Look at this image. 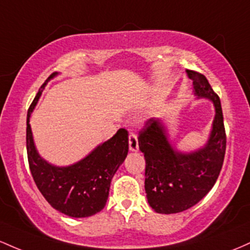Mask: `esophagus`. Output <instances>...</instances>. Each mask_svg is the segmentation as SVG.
<instances>
[{
    "mask_svg": "<svg viewBox=\"0 0 250 250\" xmlns=\"http://www.w3.org/2000/svg\"><path fill=\"white\" fill-rule=\"evenodd\" d=\"M128 147H130L131 151H138L139 148L138 139H137V136L133 132H130V136H128Z\"/></svg>",
    "mask_w": 250,
    "mask_h": 250,
    "instance_id": "obj_1",
    "label": "esophagus"
}]
</instances>
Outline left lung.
<instances>
[{
    "mask_svg": "<svg viewBox=\"0 0 250 250\" xmlns=\"http://www.w3.org/2000/svg\"><path fill=\"white\" fill-rule=\"evenodd\" d=\"M193 94L215 106L209 139L192 152L177 151L161 119L151 118L139 131V148L145 157V191L150 207L159 214H176L197 204L217 181L226 155L227 137L221 100L201 73L187 71Z\"/></svg>",
    "mask_w": 250,
    "mask_h": 250,
    "instance_id": "left-lung-1",
    "label": "left lung"
}]
</instances>
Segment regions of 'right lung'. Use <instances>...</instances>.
<instances>
[{
    "instance_id": "add662e5",
    "label": "right lung",
    "mask_w": 250,
    "mask_h": 250,
    "mask_svg": "<svg viewBox=\"0 0 250 250\" xmlns=\"http://www.w3.org/2000/svg\"><path fill=\"white\" fill-rule=\"evenodd\" d=\"M39 89L27 113V155L33 178L50 206L71 217H88L104 209L107 202L112 177L128 152V133L119 128L107 142L75 164L55 167L44 161L36 151L30 128V114L46 86Z\"/></svg>"
}]
</instances>
